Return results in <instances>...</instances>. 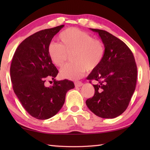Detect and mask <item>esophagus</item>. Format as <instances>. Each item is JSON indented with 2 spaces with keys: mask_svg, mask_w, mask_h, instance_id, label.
I'll return each instance as SVG.
<instances>
[{
  "mask_svg": "<svg viewBox=\"0 0 150 150\" xmlns=\"http://www.w3.org/2000/svg\"><path fill=\"white\" fill-rule=\"evenodd\" d=\"M75 85L76 87H79L83 85V83L81 81H76V82H75Z\"/></svg>",
  "mask_w": 150,
  "mask_h": 150,
  "instance_id": "1",
  "label": "esophagus"
}]
</instances>
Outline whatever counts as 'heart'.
<instances>
[{
  "instance_id": "1",
  "label": "heart",
  "mask_w": 150,
  "mask_h": 150,
  "mask_svg": "<svg viewBox=\"0 0 150 150\" xmlns=\"http://www.w3.org/2000/svg\"><path fill=\"white\" fill-rule=\"evenodd\" d=\"M59 44L51 42L47 46L50 59L58 67L65 64L67 55L71 54L73 63L61 70V76L69 79L80 78L86 69H96L105 56V48L100 40L93 38L87 32L75 28L65 29L58 35Z\"/></svg>"
}]
</instances>
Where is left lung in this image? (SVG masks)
<instances>
[{
  "label": "left lung",
  "mask_w": 150,
  "mask_h": 150,
  "mask_svg": "<svg viewBox=\"0 0 150 150\" xmlns=\"http://www.w3.org/2000/svg\"><path fill=\"white\" fill-rule=\"evenodd\" d=\"M90 29L99 35L105 53L99 66L87 77L98 83L93 85L95 95L86 105L99 117L114 118L126 110L135 91L136 63L132 51L122 40L105 30Z\"/></svg>",
  "instance_id": "left-lung-1"
}]
</instances>
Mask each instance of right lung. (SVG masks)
<instances>
[{"instance_id": "obj_1", "label": "right lung", "mask_w": 150, "mask_h": 150, "mask_svg": "<svg viewBox=\"0 0 150 150\" xmlns=\"http://www.w3.org/2000/svg\"><path fill=\"white\" fill-rule=\"evenodd\" d=\"M64 25L45 29L25 39L12 58L11 77L12 87L28 113L39 120L56 115L65 103L66 93L75 87L73 81H56L58 70L51 62L47 46ZM50 78L54 84L45 85Z\"/></svg>"}]
</instances>
